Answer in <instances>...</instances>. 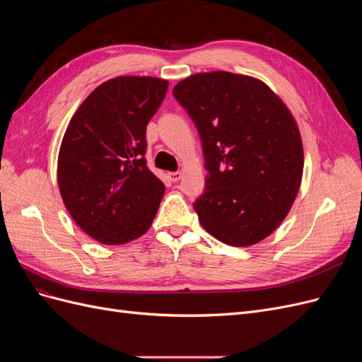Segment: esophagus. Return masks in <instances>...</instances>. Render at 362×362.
Listing matches in <instances>:
<instances>
[{"label": "esophagus", "mask_w": 362, "mask_h": 362, "mask_svg": "<svg viewBox=\"0 0 362 362\" xmlns=\"http://www.w3.org/2000/svg\"><path fill=\"white\" fill-rule=\"evenodd\" d=\"M181 177H182V173H181V172H169V173H168V178H169L172 182H177V181H180V180H181Z\"/></svg>", "instance_id": "obj_1"}]
</instances>
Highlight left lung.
<instances>
[{"instance_id":"1","label":"left lung","mask_w":362,"mask_h":362,"mask_svg":"<svg viewBox=\"0 0 362 362\" xmlns=\"http://www.w3.org/2000/svg\"><path fill=\"white\" fill-rule=\"evenodd\" d=\"M173 96L202 141L208 175L193 204L201 225L229 246L264 240L302 181V139L287 105L266 83L225 71L190 75Z\"/></svg>"}]
</instances>
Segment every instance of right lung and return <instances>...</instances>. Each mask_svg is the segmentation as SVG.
<instances>
[{"mask_svg": "<svg viewBox=\"0 0 362 362\" xmlns=\"http://www.w3.org/2000/svg\"><path fill=\"white\" fill-rule=\"evenodd\" d=\"M169 83L116 76L98 86L72 116L57 163L62 199L83 231L124 245L152 225L164 184L145 160L146 125Z\"/></svg>", "mask_w": 362, "mask_h": 362, "instance_id": "add662e5", "label": "right lung"}]
</instances>
